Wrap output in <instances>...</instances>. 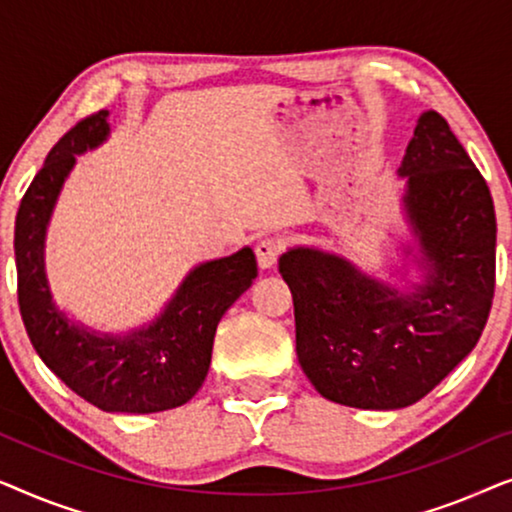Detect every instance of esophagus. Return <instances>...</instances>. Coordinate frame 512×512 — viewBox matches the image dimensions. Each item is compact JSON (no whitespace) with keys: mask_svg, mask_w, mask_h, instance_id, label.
Here are the masks:
<instances>
[{"mask_svg":"<svg viewBox=\"0 0 512 512\" xmlns=\"http://www.w3.org/2000/svg\"><path fill=\"white\" fill-rule=\"evenodd\" d=\"M279 254H282V242L275 240V237H265V240H261V242L256 244L258 268H261V270L275 268Z\"/></svg>","mask_w":512,"mask_h":512,"instance_id":"34e87169","label":"esophagus"}]
</instances>
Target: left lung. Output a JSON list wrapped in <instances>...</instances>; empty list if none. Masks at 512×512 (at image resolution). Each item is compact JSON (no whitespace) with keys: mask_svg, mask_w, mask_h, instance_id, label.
<instances>
[{"mask_svg":"<svg viewBox=\"0 0 512 512\" xmlns=\"http://www.w3.org/2000/svg\"><path fill=\"white\" fill-rule=\"evenodd\" d=\"M398 177L422 282L398 286L319 247H291L298 363L328 401L398 410L424 398L478 345L494 298L496 214L487 181L436 111L417 118Z\"/></svg>","mask_w":512,"mask_h":512,"instance_id":"8db88e82","label":"left lung"}]
</instances>
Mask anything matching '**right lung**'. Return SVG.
<instances>
[{
  "instance_id": "add662e5",
  "label": "right lung",
  "mask_w": 512,
  "mask_h": 512,
  "mask_svg": "<svg viewBox=\"0 0 512 512\" xmlns=\"http://www.w3.org/2000/svg\"><path fill=\"white\" fill-rule=\"evenodd\" d=\"M111 135L109 111L83 118L46 156L16 216L18 305L41 361L104 412L149 415L179 408L205 382L216 326L258 275L251 247L188 272L158 317L125 333H102L69 317L46 275V233L76 156Z\"/></svg>"
}]
</instances>
